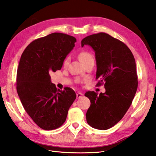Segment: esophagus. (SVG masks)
<instances>
[{"label": "esophagus", "instance_id": "obj_1", "mask_svg": "<svg viewBox=\"0 0 156 156\" xmlns=\"http://www.w3.org/2000/svg\"><path fill=\"white\" fill-rule=\"evenodd\" d=\"M83 95V94H82V93H81V92H78V93H76V98L78 99V98H82V96Z\"/></svg>", "mask_w": 156, "mask_h": 156}]
</instances>
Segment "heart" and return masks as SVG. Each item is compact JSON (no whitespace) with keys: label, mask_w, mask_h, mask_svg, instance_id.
Listing matches in <instances>:
<instances>
[{"label":"heart","mask_w":156,"mask_h":156,"mask_svg":"<svg viewBox=\"0 0 156 156\" xmlns=\"http://www.w3.org/2000/svg\"><path fill=\"white\" fill-rule=\"evenodd\" d=\"M78 58L80 60V61L83 64V65H85V64L87 63V62L94 60L93 56L87 51H82V52H81V53H80L78 55ZM70 60V57H69V56L64 59L63 66L65 67H66L68 65H69Z\"/></svg>","instance_id":"heart-1"}]
</instances>
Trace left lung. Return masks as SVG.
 Instances as JSON below:
<instances>
[{
  "label": "left lung",
  "mask_w": 156,
  "mask_h": 156,
  "mask_svg": "<svg viewBox=\"0 0 156 156\" xmlns=\"http://www.w3.org/2000/svg\"><path fill=\"white\" fill-rule=\"evenodd\" d=\"M95 51L97 86L104 83L105 93L87 91L91 102L86 113L87 124L94 129L107 130L119 122L133 102L138 87L134 56L125 43L105 33L83 38L81 45Z\"/></svg>",
  "instance_id": "obj_1"
}]
</instances>
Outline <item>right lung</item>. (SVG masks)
Wrapping results in <instances>:
<instances>
[{"mask_svg": "<svg viewBox=\"0 0 156 156\" xmlns=\"http://www.w3.org/2000/svg\"><path fill=\"white\" fill-rule=\"evenodd\" d=\"M75 37L53 33L34 40L23 51L17 70L16 89L27 113L41 129H57L65 122L76 98L74 91L57 90L50 74L61 69L64 59L73 49Z\"/></svg>", "mask_w": 156, "mask_h": 156, "instance_id": "obj_1", "label": "right lung"}]
</instances>
